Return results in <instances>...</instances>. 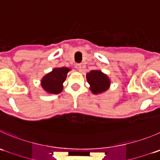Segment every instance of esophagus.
<instances>
[{
    "mask_svg": "<svg viewBox=\"0 0 160 160\" xmlns=\"http://www.w3.org/2000/svg\"><path fill=\"white\" fill-rule=\"evenodd\" d=\"M75 67L77 68V70H79V71H80V70H81V68H82V66H81V64H76Z\"/></svg>",
    "mask_w": 160,
    "mask_h": 160,
    "instance_id": "34e87169",
    "label": "esophagus"
}]
</instances>
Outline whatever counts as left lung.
<instances>
[{"label": "left lung", "mask_w": 160, "mask_h": 160, "mask_svg": "<svg viewBox=\"0 0 160 160\" xmlns=\"http://www.w3.org/2000/svg\"><path fill=\"white\" fill-rule=\"evenodd\" d=\"M87 80L90 84V90L94 94L107 91L110 86V80L101 70H91L87 73Z\"/></svg>", "instance_id": "left-lung-1"}]
</instances>
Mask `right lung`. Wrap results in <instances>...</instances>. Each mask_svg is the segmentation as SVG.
<instances>
[{
    "instance_id": "right-lung-1",
    "label": "right lung",
    "mask_w": 160,
    "mask_h": 160,
    "mask_svg": "<svg viewBox=\"0 0 160 160\" xmlns=\"http://www.w3.org/2000/svg\"><path fill=\"white\" fill-rule=\"evenodd\" d=\"M70 69L67 67L55 68L41 80V87L49 94H59L63 89L62 83L66 80Z\"/></svg>"
}]
</instances>
